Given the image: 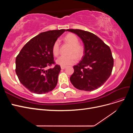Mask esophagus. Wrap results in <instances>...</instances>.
I'll return each instance as SVG.
<instances>
[{
    "label": "esophagus",
    "instance_id": "esophagus-1",
    "mask_svg": "<svg viewBox=\"0 0 133 133\" xmlns=\"http://www.w3.org/2000/svg\"><path fill=\"white\" fill-rule=\"evenodd\" d=\"M66 68L65 66H61V69H65Z\"/></svg>",
    "mask_w": 133,
    "mask_h": 133
}]
</instances>
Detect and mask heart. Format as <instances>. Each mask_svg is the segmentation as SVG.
<instances>
[{"label": "heart", "instance_id": "obj_1", "mask_svg": "<svg viewBox=\"0 0 133 133\" xmlns=\"http://www.w3.org/2000/svg\"><path fill=\"white\" fill-rule=\"evenodd\" d=\"M65 41L72 46L69 55H62L56 60V63L60 66H67L71 65L76 62L77 58H80L83 54V48L82 46L79 45V41L78 38L76 35L70 33L67 34L65 38ZM60 48V41L59 40H57L53 45L52 48V52L55 56H58L59 54ZM75 54V56L74 54Z\"/></svg>", "mask_w": 133, "mask_h": 133}]
</instances>
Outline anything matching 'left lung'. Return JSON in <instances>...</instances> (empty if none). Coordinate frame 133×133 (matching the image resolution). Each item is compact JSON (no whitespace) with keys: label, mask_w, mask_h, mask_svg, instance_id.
I'll use <instances>...</instances> for the list:
<instances>
[{"label":"left lung","mask_w":133,"mask_h":133,"mask_svg":"<svg viewBox=\"0 0 133 133\" xmlns=\"http://www.w3.org/2000/svg\"><path fill=\"white\" fill-rule=\"evenodd\" d=\"M77 35L84 44V56L70 80L76 89L92 91L104 84L110 76L114 60L109 46L97 36L80 29H67Z\"/></svg>","instance_id":"left-lung-1"}]
</instances>
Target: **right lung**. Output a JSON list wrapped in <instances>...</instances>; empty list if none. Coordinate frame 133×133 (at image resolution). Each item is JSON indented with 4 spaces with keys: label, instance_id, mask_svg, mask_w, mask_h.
<instances>
[{
    "label": "right lung",
    "instance_id": "add662e5",
    "mask_svg": "<svg viewBox=\"0 0 133 133\" xmlns=\"http://www.w3.org/2000/svg\"><path fill=\"white\" fill-rule=\"evenodd\" d=\"M65 29L49 30L40 33L28 42L15 59V72L20 82L30 91L42 94L53 90L57 86L61 70L54 64L52 48Z\"/></svg>",
    "mask_w": 133,
    "mask_h": 133
}]
</instances>
